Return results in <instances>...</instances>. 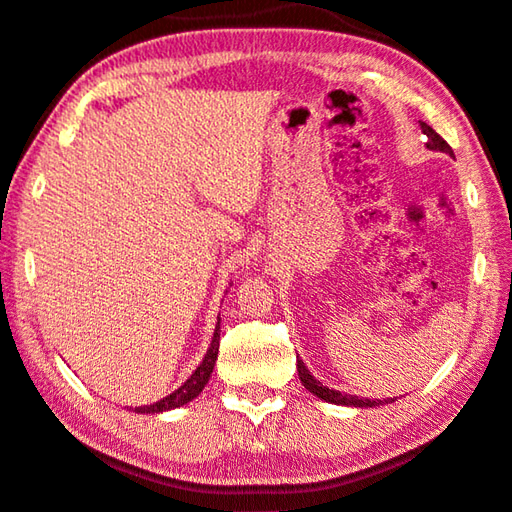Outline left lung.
<instances>
[{"label": "left lung", "mask_w": 512, "mask_h": 512, "mask_svg": "<svg viewBox=\"0 0 512 512\" xmlns=\"http://www.w3.org/2000/svg\"><path fill=\"white\" fill-rule=\"evenodd\" d=\"M421 129H423V134L427 136V147H430V150H436V152H445V154H450V156H454V152H452V147L443 141V138L434 132V129L427 125V123H421ZM297 374H300V380H302V385L309 389L311 394H315L318 398H322V401H327V403H336V405H353V407H376V405H383V401H369V398H358V396H347V394H340V392H336V389H329V387H324L318 378H313L311 376V371L304 367V362L297 358ZM387 403V401H385Z\"/></svg>", "instance_id": "obj_1"}]
</instances>
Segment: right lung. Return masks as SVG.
<instances>
[{"label": "right lung", "instance_id": "1", "mask_svg": "<svg viewBox=\"0 0 512 512\" xmlns=\"http://www.w3.org/2000/svg\"><path fill=\"white\" fill-rule=\"evenodd\" d=\"M219 329H221V324L217 322L215 336H212V342H210V349L206 353V358H203L201 365L194 369V374L188 380H185V383L179 389H174L170 396L161 398L159 403L134 407V412H138V414H147V412L159 414V412H165V410H174V407H181L185 403H190L192 398H197L203 392V387H206L208 380H210L212 369H215V360H217V353H219Z\"/></svg>", "mask_w": 512, "mask_h": 512}]
</instances>
